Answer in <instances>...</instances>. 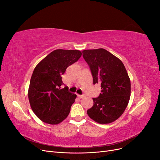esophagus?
<instances>
[{
  "label": "esophagus",
  "mask_w": 160,
  "mask_h": 160,
  "mask_svg": "<svg viewBox=\"0 0 160 160\" xmlns=\"http://www.w3.org/2000/svg\"><path fill=\"white\" fill-rule=\"evenodd\" d=\"M77 97H78V98H83V97H84V95H77Z\"/></svg>",
  "instance_id": "1"
}]
</instances>
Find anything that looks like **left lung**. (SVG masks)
I'll list each match as a JSON object with an SVG mask.
<instances>
[{
  "mask_svg": "<svg viewBox=\"0 0 160 160\" xmlns=\"http://www.w3.org/2000/svg\"><path fill=\"white\" fill-rule=\"evenodd\" d=\"M89 66L93 84L100 83L101 92L93 98L88 110L89 118L101 124L114 122L123 114L131 95V82L126 69L119 59L104 49L82 51Z\"/></svg>",
  "mask_w": 160,
  "mask_h": 160,
  "instance_id": "obj_1",
  "label": "left lung"
}]
</instances>
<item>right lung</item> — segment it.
I'll use <instances>...</instances> for the list:
<instances>
[{
	"mask_svg": "<svg viewBox=\"0 0 160 160\" xmlns=\"http://www.w3.org/2000/svg\"><path fill=\"white\" fill-rule=\"evenodd\" d=\"M82 53L78 50L57 49L35 67L31 76L28 97L31 109L42 122L59 124L69 114L77 95L68 91L61 75L77 62Z\"/></svg>",
	"mask_w": 160,
	"mask_h": 160,
	"instance_id": "add662e5",
	"label": "right lung"
}]
</instances>
